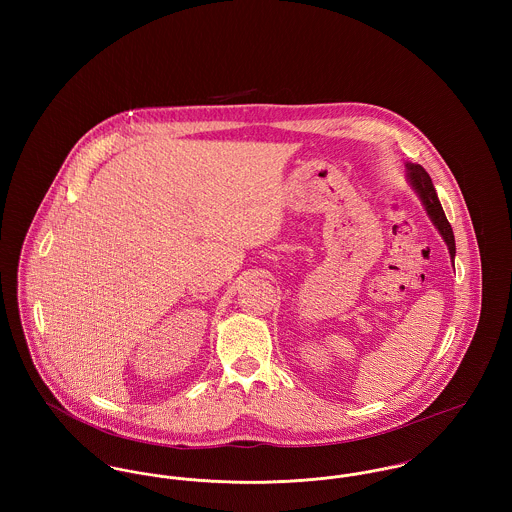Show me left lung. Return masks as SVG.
<instances>
[{"instance_id": "left-lung-1", "label": "left lung", "mask_w": 512, "mask_h": 512, "mask_svg": "<svg viewBox=\"0 0 512 512\" xmlns=\"http://www.w3.org/2000/svg\"><path fill=\"white\" fill-rule=\"evenodd\" d=\"M406 169H408V183L410 187L414 189V193L420 197L426 213L430 220L434 222V226L438 228L443 242L447 244V250H449V258L451 262L455 260V238H453V230H451V224L445 219V213L441 209V203H439L438 193L434 189V183L430 179V175L426 173V169L418 163H406Z\"/></svg>"}]
</instances>
